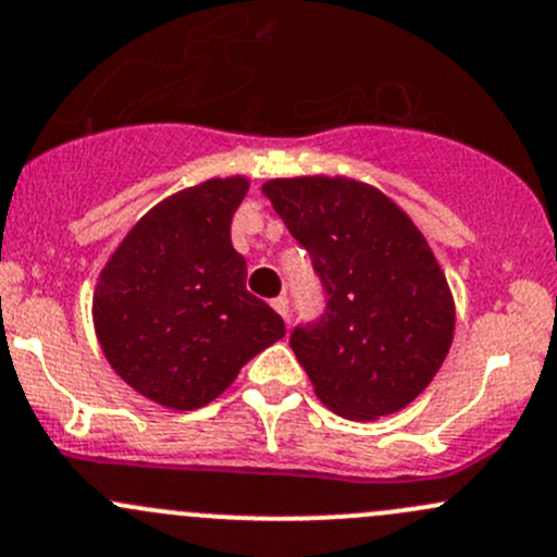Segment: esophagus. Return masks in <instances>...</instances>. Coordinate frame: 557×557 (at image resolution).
<instances>
[{
    "mask_svg": "<svg viewBox=\"0 0 557 557\" xmlns=\"http://www.w3.org/2000/svg\"><path fill=\"white\" fill-rule=\"evenodd\" d=\"M271 306H273V308H276V313H278V317H281V319H284V321H289V300H286V297H284V295H278V297H276V300H273V302H271Z\"/></svg>",
    "mask_w": 557,
    "mask_h": 557,
    "instance_id": "obj_1",
    "label": "esophagus"
}]
</instances>
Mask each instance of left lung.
<instances>
[{"label": "left lung", "mask_w": 557, "mask_h": 557, "mask_svg": "<svg viewBox=\"0 0 557 557\" xmlns=\"http://www.w3.org/2000/svg\"><path fill=\"white\" fill-rule=\"evenodd\" d=\"M262 193L326 292L324 317L289 337L321 405L351 421L399 412L437 375L456 330L432 246L388 195L348 176L271 180Z\"/></svg>", "instance_id": "obj_1"}]
</instances>
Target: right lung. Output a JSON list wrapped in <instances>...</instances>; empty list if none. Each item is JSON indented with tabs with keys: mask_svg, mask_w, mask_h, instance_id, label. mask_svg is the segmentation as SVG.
Here are the masks:
<instances>
[{
	"mask_svg": "<svg viewBox=\"0 0 557 557\" xmlns=\"http://www.w3.org/2000/svg\"><path fill=\"white\" fill-rule=\"evenodd\" d=\"M246 176L206 180L152 206L120 240L94 289V326L112 370L171 410L220 397L240 367L284 337L246 292L231 222Z\"/></svg>",
	"mask_w": 557,
	"mask_h": 557,
	"instance_id": "add662e5",
	"label": "right lung"
}]
</instances>
